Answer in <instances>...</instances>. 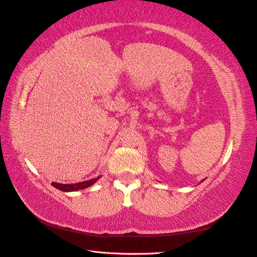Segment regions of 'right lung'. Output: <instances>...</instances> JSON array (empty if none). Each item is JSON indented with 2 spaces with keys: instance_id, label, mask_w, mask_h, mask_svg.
<instances>
[{
  "instance_id": "right-lung-1",
  "label": "right lung",
  "mask_w": 257,
  "mask_h": 257,
  "mask_svg": "<svg viewBox=\"0 0 257 257\" xmlns=\"http://www.w3.org/2000/svg\"><path fill=\"white\" fill-rule=\"evenodd\" d=\"M98 179H101V176H97L96 179H92L88 181L84 182H80V183H75V184H61V183H52V185L56 187L57 190L63 191V192H75V191H80V190H84V188L90 187L93 185L94 183H96Z\"/></svg>"
}]
</instances>
